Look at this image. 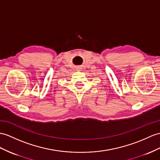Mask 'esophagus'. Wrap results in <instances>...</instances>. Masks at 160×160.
I'll list each match as a JSON object with an SVG mask.
<instances>
[{
  "instance_id": "34e87169",
  "label": "esophagus",
  "mask_w": 160,
  "mask_h": 160,
  "mask_svg": "<svg viewBox=\"0 0 160 160\" xmlns=\"http://www.w3.org/2000/svg\"><path fill=\"white\" fill-rule=\"evenodd\" d=\"M81 68L80 67H77V69H80Z\"/></svg>"
}]
</instances>
